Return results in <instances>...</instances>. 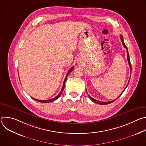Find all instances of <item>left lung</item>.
<instances>
[{
  "instance_id": "8db88e82",
  "label": "left lung",
  "mask_w": 146,
  "mask_h": 146,
  "mask_svg": "<svg viewBox=\"0 0 146 146\" xmlns=\"http://www.w3.org/2000/svg\"><path fill=\"white\" fill-rule=\"evenodd\" d=\"M121 41H122V45H123V46L126 49H127V59H128V64H129V67H130V68H131V70H132V69H131V62H130V59H129V53H128V48H127V47L126 46V45L125 44V43H124V42H123V37H122V35H121ZM129 81H130V80H129ZM127 86L126 87V88L127 87ZM126 88L124 89V90L122 91V92L121 93V94L117 98V99H118L121 95H122V94L123 93V92L125 91V90L126 89ZM88 96H89V97H90V98L91 99V100L93 102H95V103H98V104H99V105H108V104H109V103H112V102H113L114 101H115L117 99H114V100H111V101H109V102H100V101H98V100H96V99H94V98H92V97H91L89 95H88Z\"/></svg>"
}]
</instances>
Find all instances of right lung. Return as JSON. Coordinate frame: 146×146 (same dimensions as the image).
<instances>
[{"label": "right lung", "mask_w": 146, "mask_h": 146, "mask_svg": "<svg viewBox=\"0 0 146 146\" xmlns=\"http://www.w3.org/2000/svg\"><path fill=\"white\" fill-rule=\"evenodd\" d=\"M73 69H74V67H72V68L69 69V72H68V73H67V74H66V77H65V80H64V84H63V86H62V88L61 91H60V93H59L57 96H56L55 98H52V99H49V100H37V99H36L33 98H32V99H33L34 100H36V101H38V102H41V103H49V102H51L55 101V100H56L57 99H58V98L60 97V96L61 95V94H62V92H63V91H64V90L65 85V82H66V79H67V77H68V75L69 74V73H70V72L73 70Z\"/></svg>", "instance_id": "1"}]
</instances>
